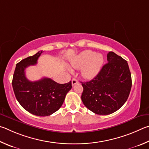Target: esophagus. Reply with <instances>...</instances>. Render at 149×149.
<instances>
[{
  "label": "esophagus",
  "mask_w": 149,
  "mask_h": 149,
  "mask_svg": "<svg viewBox=\"0 0 149 149\" xmlns=\"http://www.w3.org/2000/svg\"><path fill=\"white\" fill-rule=\"evenodd\" d=\"M77 83H78V80L76 79H72V86L77 84Z\"/></svg>",
  "instance_id": "obj_1"
}]
</instances>
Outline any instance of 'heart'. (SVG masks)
I'll list each match as a JSON object with an SVG mask.
<instances>
[{"instance_id": "heart-1", "label": "heart", "mask_w": 149, "mask_h": 149, "mask_svg": "<svg viewBox=\"0 0 149 149\" xmlns=\"http://www.w3.org/2000/svg\"><path fill=\"white\" fill-rule=\"evenodd\" d=\"M103 61L104 59L101 54H95L92 50H85L72 59L70 65L75 69L82 68V77L86 79H92L100 72Z\"/></svg>"}]
</instances>
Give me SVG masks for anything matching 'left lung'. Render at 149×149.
Returning <instances> with one entry per match:
<instances>
[{"mask_svg": "<svg viewBox=\"0 0 149 149\" xmlns=\"http://www.w3.org/2000/svg\"><path fill=\"white\" fill-rule=\"evenodd\" d=\"M108 63L94 79L81 82L84 105L93 113L107 115L114 113L126 103L132 82L128 64L122 57L109 52Z\"/></svg>", "mask_w": 149, "mask_h": 149, "instance_id": "8db88e82", "label": "left lung"}]
</instances>
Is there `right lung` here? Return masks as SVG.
Masks as SVG:
<instances>
[{"label": "right lung", "mask_w": 149, "mask_h": 149, "mask_svg": "<svg viewBox=\"0 0 149 149\" xmlns=\"http://www.w3.org/2000/svg\"><path fill=\"white\" fill-rule=\"evenodd\" d=\"M42 53L40 51L33 56L22 59L16 64L12 79V87L18 102L29 113L38 116H49L59 110L65 96L71 89V81L59 84L49 78L30 81L25 76V69L37 63Z\"/></svg>", "instance_id": "obj_1"}]
</instances>
